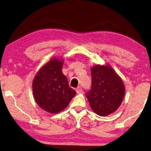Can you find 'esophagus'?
<instances>
[{
    "instance_id": "1",
    "label": "esophagus",
    "mask_w": 151,
    "mask_h": 151,
    "mask_svg": "<svg viewBox=\"0 0 151 151\" xmlns=\"http://www.w3.org/2000/svg\"><path fill=\"white\" fill-rule=\"evenodd\" d=\"M76 92H77V93H82V88L81 87H78L77 89H76Z\"/></svg>"
}]
</instances>
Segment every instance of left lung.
Listing matches in <instances>:
<instances>
[{
  "label": "left lung",
  "instance_id": "1",
  "mask_svg": "<svg viewBox=\"0 0 151 151\" xmlns=\"http://www.w3.org/2000/svg\"><path fill=\"white\" fill-rule=\"evenodd\" d=\"M91 76L92 87L86 96L92 110L101 116L114 112L122 104L125 93L122 79L108 64L92 67Z\"/></svg>",
  "mask_w": 151,
  "mask_h": 151
}]
</instances>
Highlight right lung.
I'll return each mask as SVG.
<instances>
[{"label":"right lung","instance_id":"add662e5","mask_svg":"<svg viewBox=\"0 0 151 151\" xmlns=\"http://www.w3.org/2000/svg\"><path fill=\"white\" fill-rule=\"evenodd\" d=\"M64 60L53 57L38 71L33 81V92L41 109L57 114L65 109L75 95L62 72Z\"/></svg>","mask_w":151,"mask_h":151}]
</instances>
